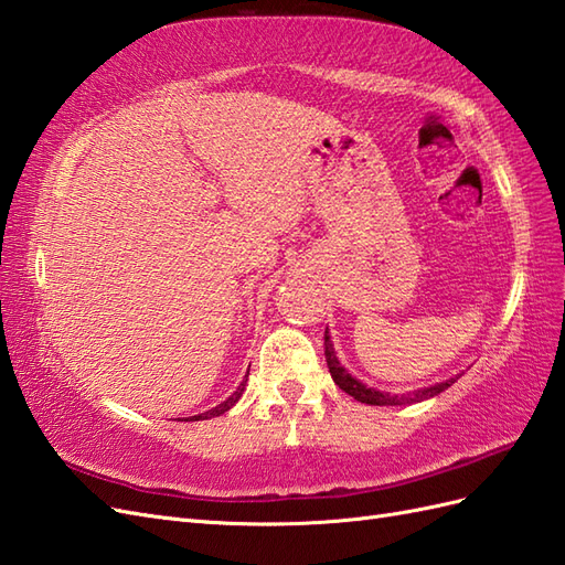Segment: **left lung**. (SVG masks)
Segmentation results:
<instances>
[{"instance_id":"1","label":"left lung","mask_w":565,"mask_h":565,"mask_svg":"<svg viewBox=\"0 0 565 565\" xmlns=\"http://www.w3.org/2000/svg\"><path fill=\"white\" fill-rule=\"evenodd\" d=\"M324 358H327V365H329V372H331V380L337 382V386L343 388V392L349 394V396H353L355 401L367 403V406H403V403H420L425 398H431V396L441 394L444 388H448V386L456 382V380H446L441 384H434V386H427V388H417V392H413L411 396H392V394L377 392V388H372V386H365L363 382H358L355 377H351V374L341 367L339 358L334 353V343H331V339H329V331H324Z\"/></svg>"}]
</instances>
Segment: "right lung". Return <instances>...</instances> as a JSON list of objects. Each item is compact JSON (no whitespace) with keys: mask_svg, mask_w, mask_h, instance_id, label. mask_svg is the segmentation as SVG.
Returning <instances> with one entry per match:
<instances>
[{"mask_svg":"<svg viewBox=\"0 0 565 565\" xmlns=\"http://www.w3.org/2000/svg\"><path fill=\"white\" fill-rule=\"evenodd\" d=\"M248 374H250V370L248 372H245V380L238 384V388H236V392L234 394H231L224 403H220V406H216V408H212V411H207V413H200V415H193L191 417V420H207V417H216V415H222V413H226L228 408H234L236 406V401L241 398V394L245 392V382H248Z\"/></svg>","mask_w":565,"mask_h":565,"instance_id":"right-lung-1","label":"right lung"}]
</instances>
